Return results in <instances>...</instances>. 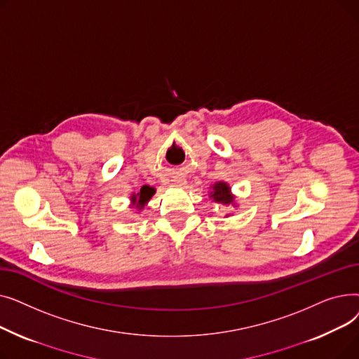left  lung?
Masks as SVG:
<instances>
[{"label": "left lung", "mask_w": 359, "mask_h": 359, "mask_svg": "<svg viewBox=\"0 0 359 359\" xmlns=\"http://www.w3.org/2000/svg\"><path fill=\"white\" fill-rule=\"evenodd\" d=\"M211 198L218 202V203H231L233 202V196L230 194V187L227 183H217L212 186V192H211Z\"/></svg>", "instance_id": "left-lung-1"}]
</instances>
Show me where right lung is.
<instances>
[{
  "label": "right lung",
  "instance_id": "1",
  "mask_svg": "<svg viewBox=\"0 0 359 359\" xmlns=\"http://www.w3.org/2000/svg\"><path fill=\"white\" fill-rule=\"evenodd\" d=\"M154 195V189L149 186H142L141 191L137 195H132V202L137 205V208H142L147 201H149V198Z\"/></svg>",
  "mask_w": 359,
  "mask_h": 359
}]
</instances>
